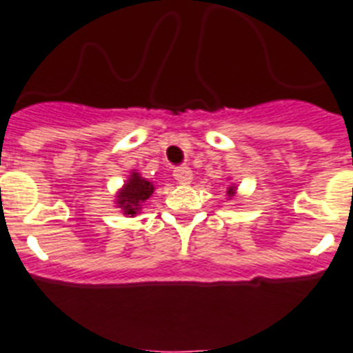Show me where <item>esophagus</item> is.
Masks as SVG:
<instances>
[{"label":"esophagus","instance_id":"1","mask_svg":"<svg viewBox=\"0 0 353 353\" xmlns=\"http://www.w3.org/2000/svg\"><path fill=\"white\" fill-rule=\"evenodd\" d=\"M173 176L179 183H189L193 180V171H191V168H188V165H182V168H176V170H174Z\"/></svg>","mask_w":353,"mask_h":353}]
</instances>
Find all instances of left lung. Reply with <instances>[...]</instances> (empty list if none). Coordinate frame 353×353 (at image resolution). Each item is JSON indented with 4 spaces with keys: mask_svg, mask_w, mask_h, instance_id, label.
Instances as JSON below:
<instances>
[{
    "mask_svg": "<svg viewBox=\"0 0 353 353\" xmlns=\"http://www.w3.org/2000/svg\"><path fill=\"white\" fill-rule=\"evenodd\" d=\"M234 193H236L234 185H231V188L227 189V194H229V196H234Z\"/></svg>",
    "mask_w": 353,
    "mask_h": 353,
    "instance_id": "left-lung-1",
    "label": "left lung"
}]
</instances>
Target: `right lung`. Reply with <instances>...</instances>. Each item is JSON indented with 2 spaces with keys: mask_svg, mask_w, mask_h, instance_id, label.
I'll return each mask as SVG.
<instances>
[{
  "mask_svg": "<svg viewBox=\"0 0 353 353\" xmlns=\"http://www.w3.org/2000/svg\"><path fill=\"white\" fill-rule=\"evenodd\" d=\"M153 191H155V183L142 179L141 174L133 171L124 183V188L117 193V208H121L124 214L135 216L142 209V203L153 194Z\"/></svg>",
  "mask_w": 353,
  "mask_h": 353,
  "instance_id": "add662e5",
  "label": "right lung"
}]
</instances>
